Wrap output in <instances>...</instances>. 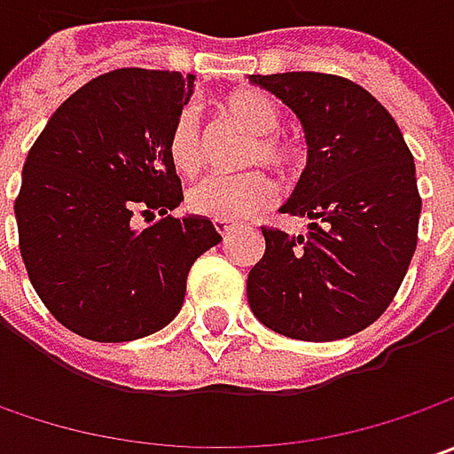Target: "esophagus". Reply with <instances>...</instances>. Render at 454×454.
I'll list each match as a JSON object with an SVG mask.
<instances>
[{
  "instance_id": "34e87169",
  "label": "esophagus",
  "mask_w": 454,
  "mask_h": 454,
  "mask_svg": "<svg viewBox=\"0 0 454 454\" xmlns=\"http://www.w3.org/2000/svg\"><path fill=\"white\" fill-rule=\"evenodd\" d=\"M215 230H217L219 235L227 239V237H230V232L235 230V224H232V222H224V219H215Z\"/></svg>"
}]
</instances>
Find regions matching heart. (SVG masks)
Here are the masks:
<instances>
[{"instance_id":"1","label":"heart","mask_w":454,"mask_h":454,"mask_svg":"<svg viewBox=\"0 0 454 454\" xmlns=\"http://www.w3.org/2000/svg\"><path fill=\"white\" fill-rule=\"evenodd\" d=\"M222 115L239 131L250 133L253 144L245 149V164H268L283 174L301 166V151L280 136L283 111L270 96L260 90H237L222 100ZM166 156L182 176H197L204 168L207 146L200 121L192 108H184L166 133ZM275 186L265 171H245L232 176H207L189 189L186 204L194 215L224 222H239L268 209Z\"/></svg>"}]
</instances>
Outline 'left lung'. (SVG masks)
Listing matches in <instances>:
<instances>
[{
  "mask_svg": "<svg viewBox=\"0 0 454 454\" xmlns=\"http://www.w3.org/2000/svg\"><path fill=\"white\" fill-rule=\"evenodd\" d=\"M301 118L308 164L280 212L308 235L262 227L265 254L247 301L275 333L336 340L389 308L417 250L422 197L392 114L354 80L328 73L250 75Z\"/></svg>",
  "mask_w": 454,
  "mask_h": 454,
  "instance_id": "obj_1",
  "label": "left lung"
}]
</instances>
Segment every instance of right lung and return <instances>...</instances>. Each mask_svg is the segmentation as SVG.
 <instances>
[{
  "mask_svg": "<svg viewBox=\"0 0 454 454\" xmlns=\"http://www.w3.org/2000/svg\"><path fill=\"white\" fill-rule=\"evenodd\" d=\"M194 75L121 67L62 103L27 153L14 201L32 288L82 339H144L176 318L194 260L222 242L204 217H171L182 179L166 156ZM156 223L138 231L132 215Z\"/></svg>",
  "mask_w": 454,
  "mask_h": 454,
  "instance_id": "1",
  "label": "right lung"
}]
</instances>
